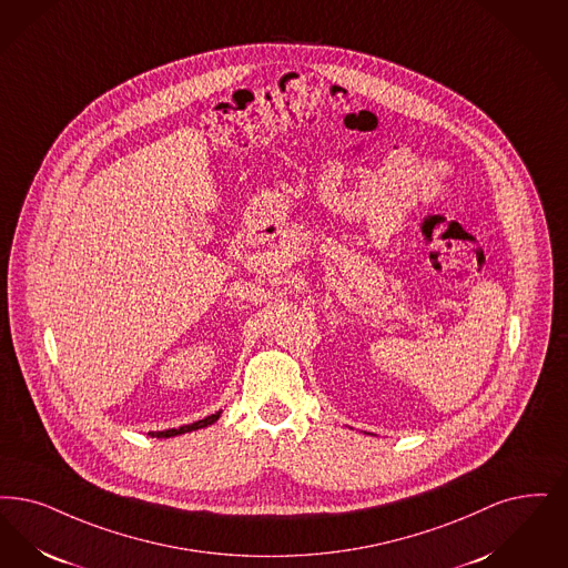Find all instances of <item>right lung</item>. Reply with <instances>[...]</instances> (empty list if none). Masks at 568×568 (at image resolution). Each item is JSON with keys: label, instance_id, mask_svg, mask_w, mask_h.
<instances>
[{"label": "right lung", "instance_id": "right-lung-1", "mask_svg": "<svg viewBox=\"0 0 568 568\" xmlns=\"http://www.w3.org/2000/svg\"><path fill=\"white\" fill-rule=\"evenodd\" d=\"M217 418H220V412H217V414H211V416H206V418H203V420H196V423H192V425H183V427H180V429H169V432L152 433V437H154V435H156V437H173V435H180V433L196 432V429H203V427L213 425Z\"/></svg>", "mask_w": 568, "mask_h": 568}]
</instances>
